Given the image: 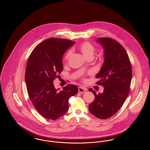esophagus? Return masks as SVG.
Instances as JSON below:
<instances>
[{
    "mask_svg": "<svg viewBox=\"0 0 150 150\" xmlns=\"http://www.w3.org/2000/svg\"><path fill=\"white\" fill-rule=\"evenodd\" d=\"M86 89L83 87L80 86V87H79L78 88V91L79 93H84L86 92Z\"/></svg>",
    "mask_w": 150,
    "mask_h": 150,
    "instance_id": "obj_1",
    "label": "esophagus"
}]
</instances>
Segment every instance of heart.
<instances>
[{
    "instance_id": "heart-1",
    "label": "heart",
    "mask_w": 150,
    "mask_h": 150,
    "mask_svg": "<svg viewBox=\"0 0 150 150\" xmlns=\"http://www.w3.org/2000/svg\"><path fill=\"white\" fill-rule=\"evenodd\" d=\"M79 50L82 53V54L87 58H93L94 52L95 50L93 44L89 42H84L81 43L79 46ZM71 51H68L64 57V61L67 62V60L71 55Z\"/></svg>"
}]
</instances>
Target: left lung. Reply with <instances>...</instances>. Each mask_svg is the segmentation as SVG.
Listing matches in <instances>:
<instances>
[{
	"label": "left lung",
	"mask_w": 150,
	"mask_h": 150,
	"mask_svg": "<svg viewBox=\"0 0 150 150\" xmlns=\"http://www.w3.org/2000/svg\"><path fill=\"white\" fill-rule=\"evenodd\" d=\"M97 42L105 50V61L99 73L97 84L104 87L103 92L96 94L89 89L95 98L89 104L92 114L100 119L114 115L121 108L129 93L132 77L131 63L124 47L116 40L100 38Z\"/></svg>",
	"instance_id": "8db88e82"
}]
</instances>
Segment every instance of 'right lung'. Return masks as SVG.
I'll use <instances>...</instances> for the list:
<instances>
[{"mask_svg": "<svg viewBox=\"0 0 150 150\" xmlns=\"http://www.w3.org/2000/svg\"><path fill=\"white\" fill-rule=\"evenodd\" d=\"M74 42L52 38L38 44L29 56L25 82L29 98L38 112L48 120H56L67 111L69 98L78 92L77 86L56 89L53 81L63 70L62 57Z\"/></svg>", "mask_w": 150, "mask_h": 150, "instance_id": "obj_1", "label": "right lung"}]
</instances>
